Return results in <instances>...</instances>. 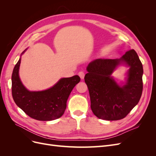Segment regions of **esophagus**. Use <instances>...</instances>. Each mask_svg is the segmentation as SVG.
I'll use <instances>...</instances> for the list:
<instances>
[{
    "instance_id": "obj_1",
    "label": "esophagus",
    "mask_w": 156,
    "mask_h": 156,
    "mask_svg": "<svg viewBox=\"0 0 156 156\" xmlns=\"http://www.w3.org/2000/svg\"><path fill=\"white\" fill-rule=\"evenodd\" d=\"M79 76L80 77V78H81V79H83L84 77V75H85V73H84V72H83V71H81V72H79Z\"/></svg>"
}]
</instances>
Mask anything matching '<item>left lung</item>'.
<instances>
[{
    "mask_svg": "<svg viewBox=\"0 0 156 156\" xmlns=\"http://www.w3.org/2000/svg\"><path fill=\"white\" fill-rule=\"evenodd\" d=\"M121 65L129 67L126 81L120 85L112 76ZM84 76L91 109L98 119L119 120L137 105L143 92V68L135 50L127 51L120 58L96 59L87 68Z\"/></svg>",
    "mask_w": 156,
    "mask_h": 156,
    "instance_id": "8db88e82",
    "label": "left lung"
}]
</instances>
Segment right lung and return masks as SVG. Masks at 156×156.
Here are the masks:
<instances>
[{
	"instance_id": "right-lung-1",
	"label": "right lung",
	"mask_w": 156,
	"mask_h": 156,
	"mask_svg": "<svg viewBox=\"0 0 156 156\" xmlns=\"http://www.w3.org/2000/svg\"><path fill=\"white\" fill-rule=\"evenodd\" d=\"M20 60L13 68L12 75V92L16 105L32 119L40 121H51L59 119L66 108L68 97L73 88L79 83L80 77L74 75L61 78L55 85L41 91H30L22 83L19 71Z\"/></svg>"
}]
</instances>
